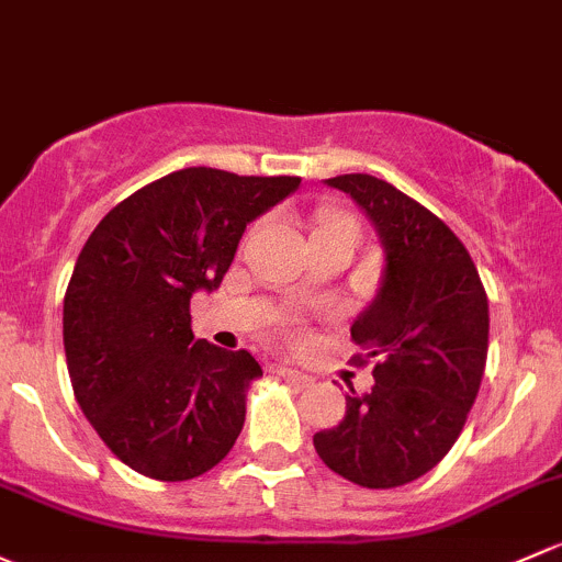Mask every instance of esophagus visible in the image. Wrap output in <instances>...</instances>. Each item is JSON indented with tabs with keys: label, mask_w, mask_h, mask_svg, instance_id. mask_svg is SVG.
Listing matches in <instances>:
<instances>
[{
	"label": "esophagus",
	"mask_w": 562,
	"mask_h": 562,
	"mask_svg": "<svg viewBox=\"0 0 562 562\" xmlns=\"http://www.w3.org/2000/svg\"><path fill=\"white\" fill-rule=\"evenodd\" d=\"M274 371L282 376V380L293 382V385H299V387L310 385L312 382L310 374H304V371H299V369H291V366H274Z\"/></svg>",
	"instance_id": "obj_1"
}]
</instances>
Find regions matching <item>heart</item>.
Wrapping results in <instances>:
<instances>
[{"instance_id":"heart-1","label":"heart","mask_w":562,"mask_h":562,"mask_svg":"<svg viewBox=\"0 0 562 562\" xmlns=\"http://www.w3.org/2000/svg\"><path fill=\"white\" fill-rule=\"evenodd\" d=\"M326 221H350V217H345V215H326V217H323V223H326Z\"/></svg>"}]
</instances>
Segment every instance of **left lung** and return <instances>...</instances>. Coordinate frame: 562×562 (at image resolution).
Returning <instances> with one entry per match:
<instances>
[{
    "mask_svg": "<svg viewBox=\"0 0 562 562\" xmlns=\"http://www.w3.org/2000/svg\"><path fill=\"white\" fill-rule=\"evenodd\" d=\"M326 182L374 223L385 277L350 328L374 387H350L345 420L315 434V450L360 487H398L428 474L463 430L487 363V293L463 241L420 202L371 175Z\"/></svg>",
    "mask_w": 562,
    "mask_h": 562,
    "instance_id": "left-lung-1",
    "label": "left lung"
}]
</instances>
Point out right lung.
Returning <instances> with one entry per match:
<instances>
[{"instance_id":"right-lung-1","label":"right lung","mask_w":562,"mask_h":562,"mask_svg":"<svg viewBox=\"0 0 562 562\" xmlns=\"http://www.w3.org/2000/svg\"><path fill=\"white\" fill-rule=\"evenodd\" d=\"M301 177L188 167L139 188L82 245L64 296V352L82 415L117 460L186 482L221 463L261 366L191 330V296L215 291L247 223Z\"/></svg>"}]
</instances>
